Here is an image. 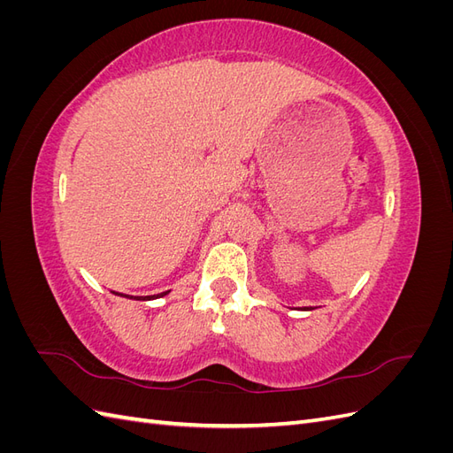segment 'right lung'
<instances>
[{"mask_svg": "<svg viewBox=\"0 0 453 453\" xmlns=\"http://www.w3.org/2000/svg\"><path fill=\"white\" fill-rule=\"evenodd\" d=\"M164 295H166V293H162V295H157V298H158V296H164ZM150 298H155V296H145L143 300H150Z\"/></svg>", "mask_w": 453, "mask_h": 453, "instance_id": "add662e5", "label": "right lung"}]
</instances>
